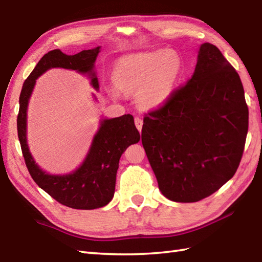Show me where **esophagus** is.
Here are the masks:
<instances>
[{
	"label": "esophagus",
	"mask_w": 262,
	"mask_h": 262,
	"mask_svg": "<svg viewBox=\"0 0 262 262\" xmlns=\"http://www.w3.org/2000/svg\"><path fill=\"white\" fill-rule=\"evenodd\" d=\"M135 125H136V128L138 130H142V127H143V119L142 118H140V117H136L135 118Z\"/></svg>",
	"instance_id": "34e87169"
}]
</instances>
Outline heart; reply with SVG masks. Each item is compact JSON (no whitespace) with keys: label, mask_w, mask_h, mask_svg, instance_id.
Wrapping results in <instances>:
<instances>
[{"label":"heart","mask_w":262,"mask_h":262,"mask_svg":"<svg viewBox=\"0 0 262 262\" xmlns=\"http://www.w3.org/2000/svg\"><path fill=\"white\" fill-rule=\"evenodd\" d=\"M183 72L179 54L172 49L127 54L114 68V83L107 85L114 98L136 91V100L145 109H159L173 97Z\"/></svg>","instance_id":"heart-1"}]
</instances>
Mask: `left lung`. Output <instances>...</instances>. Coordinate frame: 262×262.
<instances>
[{
    "mask_svg": "<svg viewBox=\"0 0 262 262\" xmlns=\"http://www.w3.org/2000/svg\"><path fill=\"white\" fill-rule=\"evenodd\" d=\"M248 126L240 76L202 43L191 79L144 118L142 143L163 196L194 203L219 190L240 164Z\"/></svg>",
    "mask_w": 262,
    "mask_h": 262,
    "instance_id": "8db88e82",
    "label": "left lung"
}]
</instances>
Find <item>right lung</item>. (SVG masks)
Returning <instances> with one entry per match:
<instances>
[{"label":"right lung","instance_id":"1","mask_svg":"<svg viewBox=\"0 0 262 262\" xmlns=\"http://www.w3.org/2000/svg\"><path fill=\"white\" fill-rule=\"evenodd\" d=\"M100 51L101 46L75 55H66L60 49L48 52L25 81L19 99L20 108L16 125L28 171L43 191L58 203L74 209L100 208L114 198L116 176L121 154L132 144L140 142L141 138L140 132L134 124V117L132 115H124L117 118L102 117L83 162L69 173L52 174L36 163L28 145V105L37 79L51 69H66L86 75L92 88L99 91V81L94 66ZM92 96L97 101L96 94Z\"/></svg>","mask_w":262,"mask_h":262}]
</instances>
